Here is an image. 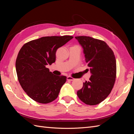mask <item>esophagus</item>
<instances>
[{
  "instance_id": "34e87169",
  "label": "esophagus",
  "mask_w": 134,
  "mask_h": 134,
  "mask_svg": "<svg viewBox=\"0 0 134 134\" xmlns=\"http://www.w3.org/2000/svg\"><path fill=\"white\" fill-rule=\"evenodd\" d=\"M75 79L74 78H72V77H71V76H67V80H70V81H72V80H74Z\"/></svg>"
}]
</instances>
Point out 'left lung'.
<instances>
[{
	"mask_svg": "<svg viewBox=\"0 0 134 134\" xmlns=\"http://www.w3.org/2000/svg\"><path fill=\"white\" fill-rule=\"evenodd\" d=\"M84 50L86 62L92 75L77 92L79 98L86 104L96 105L106 99L114 86L116 61L114 53L102 40L89 36H76Z\"/></svg>",
	"mask_w": 134,
	"mask_h": 134,
	"instance_id": "left-lung-1",
	"label": "left lung"
}]
</instances>
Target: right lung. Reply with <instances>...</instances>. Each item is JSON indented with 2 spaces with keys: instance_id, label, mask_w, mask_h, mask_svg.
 <instances>
[{
  "instance_id": "obj_1",
  "label": "right lung",
  "mask_w": 134,
  "mask_h": 134,
  "mask_svg": "<svg viewBox=\"0 0 134 134\" xmlns=\"http://www.w3.org/2000/svg\"><path fill=\"white\" fill-rule=\"evenodd\" d=\"M71 36H46L28 42L20 49L15 62L18 79L31 98L40 103L57 98L66 76H56L46 68L55 62L56 52Z\"/></svg>"
}]
</instances>
